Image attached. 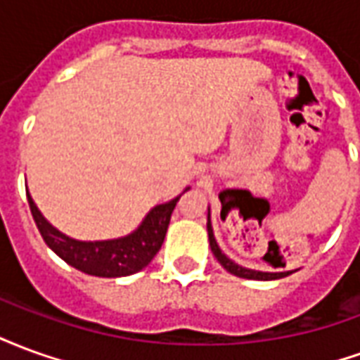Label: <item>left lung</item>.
I'll return each mask as SVG.
<instances>
[{
  "mask_svg": "<svg viewBox=\"0 0 360 360\" xmlns=\"http://www.w3.org/2000/svg\"><path fill=\"white\" fill-rule=\"evenodd\" d=\"M206 229H208V241H210V249L214 252V257L218 258V262L224 268H226L229 274H233L237 278H245V279H258V281H270V279H281L293 274L295 270H285V271H260V270H252V268H245V266L237 264L235 260L227 257L224 250L219 249L218 241L214 237V227H212V219H210V206H208V221H206Z\"/></svg>",
  "mask_w": 360,
  "mask_h": 360,
  "instance_id": "obj_1",
  "label": "left lung"
}]
</instances>
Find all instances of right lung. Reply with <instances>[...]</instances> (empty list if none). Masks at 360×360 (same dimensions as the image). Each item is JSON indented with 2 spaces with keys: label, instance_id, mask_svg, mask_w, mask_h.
I'll return each instance as SVG.
<instances>
[{
  "label": "right lung",
  "instance_id": "right-lung-1",
  "mask_svg": "<svg viewBox=\"0 0 360 360\" xmlns=\"http://www.w3.org/2000/svg\"><path fill=\"white\" fill-rule=\"evenodd\" d=\"M188 188L191 187L183 193H187ZM181 195L154 206L131 233L103 241H79L61 233L58 227H53L44 218L27 188L28 206L46 245L69 266L98 278H123L146 268L158 255V250L162 249L172 212Z\"/></svg>",
  "mask_w": 360,
  "mask_h": 360
}]
</instances>
